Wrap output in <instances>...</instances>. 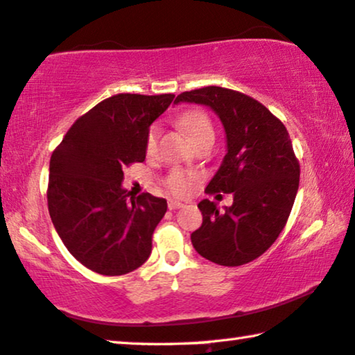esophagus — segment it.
<instances>
[{"mask_svg":"<svg viewBox=\"0 0 355 355\" xmlns=\"http://www.w3.org/2000/svg\"><path fill=\"white\" fill-rule=\"evenodd\" d=\"M182 206H184V203H181V201H176V200H170V201H168V208H170L171 211L182 208Z\"/></svg>","mask_w":355,"mask_h":355,"instance_id":"34e87169","label":"esophagus"}]
</instances>
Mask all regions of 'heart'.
<instances>
[{
	"label": "heart",
	"instance_id": "heart-1",
	"mask_svg": "<svg viewBox=\"0 0 355 355\" xmlns=\"http://www.w3.org/2000/svg\"><path fill=\"white\" fill-rule=\"evenodd\" d=\"M179 123L185 130V133L190 136V139L196 143V141L208 138V136H214V128L209 117L201 111H187L184 112ZM157 139H159V127H150L146 136V152L152 154L157 147ZM166 187L176 195H185L190 189V181L182 171H173L166 179Z\"/></svg>",
	"mask_w": 355,
	"mask_h": 355
}]
</instances>
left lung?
Returning <instances> with one entry per match:
<instances>
[{
  "label": "left lung",
  "mask_w": 355,
  "mask_h": 355,
  "mask_svg": "<svg viewBox=\"0 0 355 355\" xmlns=\"http://www.w3.org/2000/svg\"><path fill=\"white\" fill-rule=\"evenodd\" d=\"M182 101L219 116L227 154L206 192L233 193L225 211L214 201H200L203 223L190 236L193 248L217 265L249 263L276 241L295 201L300 165L291 136L279 119L241 92L209 85L182 92L174 103Z\"/></svg>",
  "instance_id": "1"
}]
</instances>
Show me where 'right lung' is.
Returning <instances> with one entry per match:
<instances>
[{"label": "right lung", "instance_id": "right-lung-1", "mask_svg": "<svg viewBox=\"0 0 355 355\" xmlns=\"http://www.w3.org/2000/svg\"><path fill=\"white\" fill-rule=\"evenodd\" d=\"M174 95L119 94L80 116L53 150L47 206L71 255L105 276H121L149 259L166 200L128 198L125 166L146 159V136Z\"/></svg>", "mask_w": 355, "mask_h": 355}]
</instances>
